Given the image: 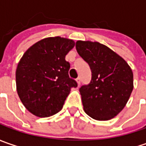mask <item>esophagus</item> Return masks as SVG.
Returning a JSON list of instances; mask_svg holds the SVG:
<instances>
[{
	"instance_id": "1",
	"label": "esophagus",
	"mask_w": 146,
	"mask_h": 146,
	"mask_svg": "<svg viewBox=\"0 0 146 146\" xmlns=\"http://www.w3.org/2000/svg\"><path fill=\"white\" fill-rule=\"evenodd\" d=\"M76 82H77V84H78V86H80V77H78V78L76 79Z\"/></svg>"
}]
</instances>
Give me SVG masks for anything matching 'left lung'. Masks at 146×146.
Returning <instances> with one entry per match:
<instances>
[{
	"label": "left lung",
	"mask_w": 146,
	"mask_h": 146,
	"mask_svg": "<svg viewBox=\"0 0 146 146\" xmlns=\"http://www.w3.org/2000/svg\"><path fill=\"white\" fill-rule=\"evenodd\" d=\"M76 48L92 71L90 83L80 88L85 113L97 120L113 119L124 108L132 92L131 67L102 44L78 40Z\"/></svg>",
	"instance_id": "1"
}]
</instances>
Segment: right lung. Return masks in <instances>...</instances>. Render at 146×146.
Listing matches in <instances>:
<instances>
[{"instance_id": "1", "label": "right lung", "mask_w": 146, "mask_h": 146, "mask_svg": "<svg viewBox=\"0 0 146 146\" xmlns=\"http://www.w3.org/2000/svg\"><path fill=\"white\" fill-rule=\"evenodd\" d=\"M75 46L72 40L48 37L26 51L16 70V87L21 102L28 111L44 118L57 114L64 105L71 88L70 63L66 55Z\"/></svg>"}]
</instances>
